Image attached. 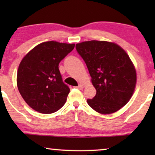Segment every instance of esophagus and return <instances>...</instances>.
<instances>
[{
	"instance_id": "esophagus-1",
	"label": "esophagus",
	"mask_w": 155,
	"mask_h": 155,
	"mask_svg": "<svg viewBox=\"0 0 155 155\" xmlns=\"http://www.w3.org/2000/svg\"><path fill=\"white\" fill-rule=\"evenodd\" d=\"M75 88L79 89V90H82V89H83V85H82V84H79L78 86L75 87Z\"/></svg>"
}]
</instances>
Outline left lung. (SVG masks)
<instances>
[{"instance_id": "8db88e82", "label": "left lung", "mask_w": 155, "mask_h": 155, "mask_svg": "<svg viewBox=\"0 0 155 155\" xmlns=\"http://www.w3.org/2000/svg\"><path fill=\"white\" fill-rule=\"evenodd\" d=\"M76 50L82 57L92 78L97 93L87 104L102 114L117 111L132 97L136 84V71L128 55L112 42L84 41Z\"/></svg>"}]
</instances>
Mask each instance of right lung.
Masks as SVG:
<instances>
[{"label":"right lung","mask_w":155,"mask_h":155,"mask_svg":"<svg viewBox=\"0 0 155 155\" xmlns=\"http://www.w3.org/2000/svg\"><path fill=\"white\" fill-rule=\"evenodd\" d=\"M74 47V44L43 42L20 62L17 75L18 88L34 110L52 114L65 104L70 88L63 82L58 65Z\"/></svg>","instance_id":"add662e5"}]
</instances>
